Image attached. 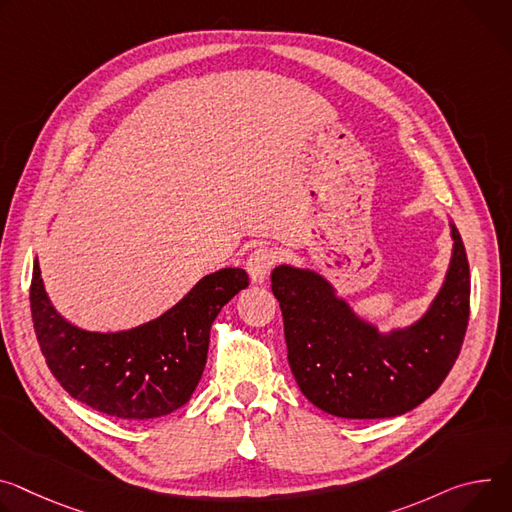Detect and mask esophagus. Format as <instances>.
I'll return each instance as SVG.
<instances>
[{
    "mask_svg": "<svg viewBox=\"0 0 512 512\" xmlns=\"http://www.w3.org/2000/svg\"><path fill=\"white\" fill-rule=\"evenodd\" d=\"M275 259H277V253H275L271 247H259V249H255V251L249 255V259H247V271H249L251 280H253L255 284H261V282L265 280L269 269H271L273 263H275Z\"/></svg>",
    "mask_w": 512,
    "mask_h": 512,
    "instance_id": "1",
    "label": "esophagus"
}]
</instances>
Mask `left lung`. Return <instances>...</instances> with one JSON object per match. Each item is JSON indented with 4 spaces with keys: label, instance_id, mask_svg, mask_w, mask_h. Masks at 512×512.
I'll return each instance as SVG.
<instances>
[{
    "label": "left lung",
    "instance_id": "obj_1",
    "mask_svg": "<svg viewBox=\"0 0 512 512\" xmlns=\"http://www.w3.org/2000/svg\"><path fill=\"white\" fill-rule=\"evenodd\" d=\"M445 284L412 327L382 335L335 296L322 275L275 267L288 361L302 394L341 418H388L425 402L451 371L470 320V265L451 224Z\"/></svg>",
    "mask_w": 512,
    "mask_h": 512
}]
</instances>
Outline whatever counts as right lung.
Here are the masks:
<instances>
[{"mask_svg": "<svg viewBox=\"0 0 512 512\" xmlns=\"http://www.w3.org/2000/svg\"><path fill=\"white\" fill-rule=\"evenodd\" d=\"M247 286L245 269L224 267L143 327L91 333L53 308L34 261L30 310L46 365L75 400L110 416L147 421L192 398L206 365L212 322Z\"/></svg>", "mask_w": 512, "mask_h": 512, "instance_id": "add662e5", "label": "right lung"}]
</instances>
